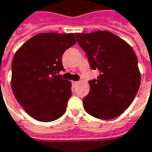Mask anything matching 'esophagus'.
Listing matches in <instances>:
<instances>
[{
    "instance_id": "1",
    "label": "esophagus",
    "mask_w": 152,
    "mask_h": 152,
    "mask_svg": "<svg viewBox=\"0 0 152 152\" xmlns=\"http://www.w3.org/2000/svg\"><path fill=\"white\" fill-rule=\"evenodd\" d=\"M78 84H79L78 81H72L73 87H76V86H78Z\"/></svg>"
}]
</instances>
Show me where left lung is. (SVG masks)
<instances>
[{
    "instance_id": "obj_1",
    "label": "left lung",
    "mask_w": 152,
    "mask_h": 152,
    "mask_svg": "<svg viewBox=\"0 0 152 152\" xmlns=\"http://www.w3.org/2000/svg\"><path fill=\"white\" fill-rule=\"evenodd\" d=\"M97 79L89 81L90 92L84 108L91 116L109 120L128 109L138 91L141 74L137 58L124 39L109 31L75 34Z\"/></svg>"
}]
</instances>
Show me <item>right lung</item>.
<instances>
[{
  "mask_svg": "<svg viewBox=\"0 0 152 152\" xmlns=\"http://www.w3.org/2000/svg\"><path fill=\"white\" fill-rule=\"evenodd\" d=\"M76 43L73 34L41 33L15 54L12 91L17 101L36 120L52 122L65 113L72 84L58 74L64 71L62 54Z\"/></svg>",
  "mask_w": 152,
  "mask_h": 152,
  "instance_id": "add662e5",
  "label": "right lung"
}]
</instances>
